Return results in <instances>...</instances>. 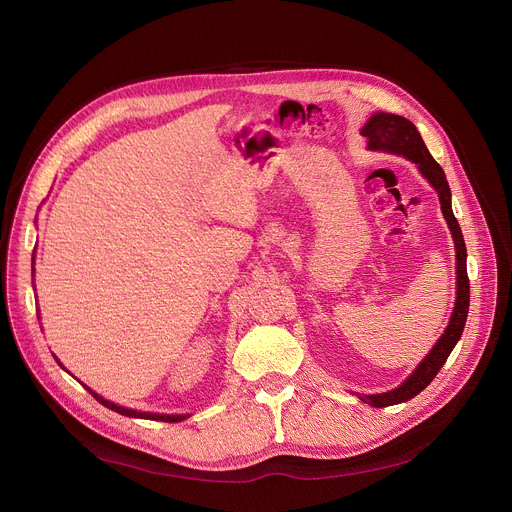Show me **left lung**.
<instances>
[{
  "label": "left lung",
  "instance_id": "1",
  "mask_svg": "<svg viewBox=\"0 0 512 512\" xmlns=\"http://www.w3.org/2000/svg\"><path fill=\"white\" fill-rule=\"evenodd\" d=\"M360 135L367 137V148L371 152H385L393 156H403L409 162H413L421 176L433 186V190L440 196L442 212L446 223L450 227L454 247H456V304L454 312L450 316V324L444 330V334L437 338L433 348L425 354V358L417 364L415 371L397 387L387 393H377V395H358L360 401L369 403L373 407H387V405H397L413 399L419 395L431 381L433 377L440 373L444 367V362L452 354L454 346L458 344L466 318H468V306H470V281H468V271H466V243L462 237V229L456 221V216L452 212V192L450 184L446 180V174L442 166L433 160L429 150L425 148V143L415 129V125L393 113H383L377 111L369 117V121L362 125Z\"/></svg>",
  "mask_w": 512,
  "mask_h": 512
}]
</instances>
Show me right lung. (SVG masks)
I'll use <instances>...</instances> for the list:
<instances>
[{
  "label": "right lung",
  "mask_w": 512,
  "mask_h": 512,
  "mask_svg": "<svg viewBox=\"0 0 512 512\" xmlns=\"http://www.w3.org/2000/svg\"><path fill=\"white\" fill-rule=\"evenodd\" d=\"M32 263H34V255H32ZM34 271V269H32ZM56 358V356H54ZM56 362L60 364L62 367V362L56 358ZM64 369V367H62ZM87 387V385H85ZM87 391L101 403V405H105L107 409H113L115 413H121V415H127V417H137V419H152V421H168V423H178V421H184L186 417H190L188 413L186 415H168V413H150V411H137V409H127V407H123V405H117V403H113V401H109V399H105V397H101L99 393H95L93 389H89L87 387Z\"/></svg>",
  "instance_id": "1"
}]
</instances>
